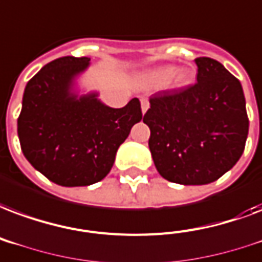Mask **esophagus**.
I'll use <instances>...</instances> for the list:
<instances>
[{"label":"esophagus","mask_w":262,"mask_h":262,"mask_svg":"<svg viewBox=\"0 0 262 262\" xmlns=\"http://www.w3.org/2000/svg\"><path fill=\"white\" fill-rule=\"evenodd\" d=\"M141 107H142V113L145 115L146 110L149 109V101H147V99H142V101H141Z\"/></svg>","instance_id":"esophagus-1"}]
</instances>
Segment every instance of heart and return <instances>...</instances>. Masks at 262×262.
I'll use <instances>...</instances> for the list:
<instances>
[{
    "label": "heart",
    "instance_id": "obj_1",
    "mask_svg": "<svg viewBox=\"0 0 262 262\" xmlns=\"http://www.w3.org/2000/svg\"><path fill=\"white\" fill-rule=\"evenodd\" d=\"M176 68L174 66H163V68L155 69L147 74V81L155 85H161L170 80L176 74ZM193 80V73L190 70H180L176 74V84L178 86H185L190 84Z\"/></svg>",
    "mask_w": 262,
    "mask_h": 262
}]
</instances>
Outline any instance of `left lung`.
Here are the masks:
<instances>
[{
  "mask_svg": "<svg viewBox=\"0 0 262 262\" xmlns=\"http://www.w3.org/2000/svg\"><path fill=\"white\" fill-rule=\"evenodd\" d=\"M198 81L150 96L143 123L159 174L181 185H206L235 166L249 119L241 81L218 60L194 59Z\"/></svg>",
  "mask_w": 262,
  "mask_h": 262,
  "instance_id": "obj_1",
  "label": "left lung"
}]
</instances>
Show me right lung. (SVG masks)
<instances>
[{"label": "right lung", "instance_id": "1", "mask_svg": "<svg viewBox=\"0 0 262 262\" xmlns=\"http://www.w3.org/2000/svg\"><path fill=\"white\" fill-rule=\"evenodd\" d=\"M90 60L63 56L45 64L27 82L17 119L25 157L62 186H86L103 180L119 146L142 119L138 98L113 109L95 92L78 96L72 91L74 78Z\"/></svg>", "mask_w": 262, "mask_h": 262}]
</instances>
